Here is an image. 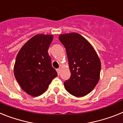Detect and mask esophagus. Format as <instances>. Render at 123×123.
<instances>
[{
    "label": "esophagus",
    "instance_id": "esophagus-1",
    "mask_svg": "<svg viewBox=\"0 0 123 123\" xmlns=\"http://www.w3.org/2000/svg\"><path fill=\"white\" fill-rule=\"evenodd\" d=\"M56 71H57V74H58V75H59L60 72H61V69H60V68H59V69H57Z\"/></svg>",
    "mask_w": 123,
    "mask_h": 123
}]
</instances>
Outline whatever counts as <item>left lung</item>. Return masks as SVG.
<instances>
[{
  "mask_svg": "<svg viewBox=\"0 0 123 123\" xmlns=\"http://www.w3.org/2000/svg\"><path fill=\"white\" fill-rule=\"evenodd\" d=\"M66 50L71 77L64 84L67 91L76 97L87 95L98 84L101 62L91 44L77 33L60 35Z\"/></svg>",
  "mask_w": 123,
  "mask_h": 123,
  "instance_id": "1",
  "label": "left lung"
}]
</instances>
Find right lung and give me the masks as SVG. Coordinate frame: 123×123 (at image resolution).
<instances>
[{
    "label": "right lung",
    "mask_w": 123,
    "mask_h": 123,
    "mask_svg": "<svg viewBox=\"0 0 123 123\" xmlns=\"http://www.w3.org/2000/svg\"><path fill=\"white\" fill-rule=\"evenodd\" d=\"M52 39V35H36L22 46L16 57L15 79L22 89L32 96L46 91L57 76L48 54Z\"/></svg>",
    "instance_id": "1"
}]
</instances>
